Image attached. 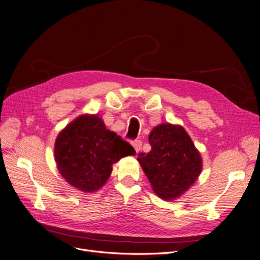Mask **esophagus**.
Returning a JSON list of instances; mask_svg holds the SVG:
<instances>
[{
    "mask_svg": "<svg viewBox=\"0 0 260 260\" xmlns=\"http://www.w3.org/2000/svg\"><path fill=\"white\" fill-rule=\"evenodd\" d=\"M132 146L134 147L135 151H137V152H140L141 148H142V142H141V141H139V140H135V141H133V142H132Z\"/></svg>",
    "mask_w": 260,
    "mask_h": 260,
    "instance_id": "1",
    "label": "esophagus"
}]
</instances>
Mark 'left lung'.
<instances>
[{"instance_id": "left-lung-1", "label": "left lung", "mask_w": 260, "mask_h": 260, "mask_svg": "<svg viewBox=\"0 0 260 260\" xmlns=\"http://www.w3.org/2000/svg\"><path fill=\"white\" fill-rule=\"evenodd\" d=\"M151 150L138 160L153 191L171 201L188 190L202 171V157L182 126L160 123L149 134Z\"/></svg>"}]
</instances>
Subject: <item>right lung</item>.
Returning a JSON list of instances; mask_svg holds the SVG:
<instances>
[{
	"mask_svg": "<svg viewBox=\"0 0 260 260\" xmlns=\"http://www.w3.org/2000/svg\"><path fill=\"white\" fill-rule=\"evenodd\" d=\"M134 154V148L106 129L97 114L78 116L58 134L55 142V160L60 175L83 192L103 187L112 165Z\"/></svg>",
	"mask_w": 260,
	"mask_h": 260,
	"instance_id": "right-lung-1",
	"label": "right lung"
}]
</instances>
